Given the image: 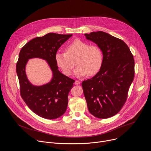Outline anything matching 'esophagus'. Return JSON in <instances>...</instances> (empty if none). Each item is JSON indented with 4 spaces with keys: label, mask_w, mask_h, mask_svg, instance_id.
I'll use <instances>...</instances> for the list:
<instances>
[{
    "label": "esophagus",
    "mask_w": 151,
    "mask_h": 151,
    "mask_svg": "<svg viewBox=\"0 0 151 151\" xmlns=\"http://www.w3.org/2000/svg\"><path fill=\"white\" fill-rule=\"evenodd\" d=\"M80 83H81V82L79 81H75V85H79Z\"/></svg>",
    "instance_id": "34e87169"
}]
</instances>
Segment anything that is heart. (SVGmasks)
Returning <instances> with one entry per match:
<instances>
[{"label": "heart", "mask_w": 151, "mask_h": 151, "mask_svg": "<svg viewBox=\"0 0 151 151\" xmlns=\"http://www.w3.org/2000/svg\"><path fill=\"white\" fill-rule=\"evenodd\" d=\"M76 59L77 67L75 75L77 77H82L86 74L91 76L101 69L103 54L98 45H89L86 42L75 39L66 47V52H59L55 55L58 66L67 76L72 73Z\"/></svg>", "instance_id": "heart-1"}]
</instances>
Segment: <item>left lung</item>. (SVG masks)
Instances as JSON below:
<instances>
[{
  "label": "left lung",
  "mask_w": 151,
  "mask_h": 151,
  "mask_svg": "<svg viewBox=\"0 0 151 151\" xmlns=\"http://www.w3.org/2000/svg\"><path fill=\"white\" fill-rule=\"evenodd\" d=\"M101 49L103 62L99 71L82 83L89 113L99 119L117 114L124 105L134 76V60L122 40L103 31L85 34Z\"/></svg>",
  "instance_id": "obj_1"
}]
</instances>
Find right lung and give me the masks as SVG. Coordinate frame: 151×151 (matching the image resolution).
Masks as SVG:
<instances>
[{"label": "right lung", "mask_w": 151, "mask_h": 151, "mask_svg": "<svg viewBox=\"0 0 151 151\" xmlns=\"http://www.w3.org/2000/svg\"><path fill=\"white\" fill-rule=\"evenodd\" d=\"M72 35L48 33L28 42L21 50L17 63V73L20 94L28 107L37 115L47 119L62 116L68 104V94L75 80L58 70L55 55L60 46ZM38 57L47 60L54 73L51 82L42 86H32L28 81L24 71L27 60Z\"/></svg>", "instance_id": "add662e5"}]
</instances>
